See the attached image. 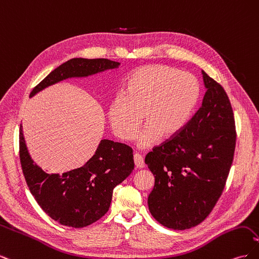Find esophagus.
<instances>
[{
  "label": "esophagus",
  "mask_w": 259,
  "mask_h": 259,
  "mask_svg": "<svg viewBox=\"0 0 259 259\" xmlns=\"http://www.w3.org/2000/svg\"><path fill=\"white\" fill-rule=\"evenodd\" d=\"M134 162H135V165L137 168H143L145 167V161L142 154L139 153H135L134 154Z\"/></svg>",
  "instance_id": "34e87169"
}]
</instances>
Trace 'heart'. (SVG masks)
<instances>
[{
	"label": "heart",
	"mask_w": 259,
	"mask_h": 259,
	"mask_svg": "<svg viewBox=\"0 0 259 259\" xmlns=\"http://www.w3.org/2000/svg\"><path fill=\"white\" fill-rule=\"evenodd\" d=\"M124 95L115 96L109 105L108 117L114 134L123 139L134 138L143 123L139 146L146 148L160 136H176L189 119L197 104L200 88L188 72L164 65H149L135 70L125 85Z\"/></svg>",
	"instance_id": "b5f03b06"
}]
</instances>
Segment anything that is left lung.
Instances as JSON below:
<instances>
[{"label": "left lung", "mask_w": 259, "mask_h": 259, "mask_svg": "<svg viewBox=\"0 0 259 259\" xmlns=\"http://www.w3.org/2000/svg\"><path fill=\"white\" fill-rule=\"evenodd\" d=\"M202 105L178 134L153 147L145 163L154 175L151 215L174 230L190 229L213 210L233 161L237 132L223 86L202 71Z\"/></svg>", "instance_id": "8db88e82"}]
</instances>
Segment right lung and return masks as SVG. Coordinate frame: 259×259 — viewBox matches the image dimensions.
I'll return each mask as SVG.
<instances>
[{
  "label": "right lung",
  "instance_id": "add662e5",
  "mask_svg": "<svg viewBox=\"0 0 259 259\" xmlns=\"http://www.w3.org/2000/svg\"><path fill=\"white\" fill-rule=\"evenodd\" d=\"M120 62L106 58H72L60 65L38 83L30 97L48 86L68 77L88 76ZM19 158L23 176L37 204L60 225L83 228L103 217L110 207L114 188L134 169L133 149L103 139L85 165L62 175L48 174L31 160L20 125Z\"/></svg>",
  "mask_w": 259,
  "mask_h": 259
}]
</instances>
